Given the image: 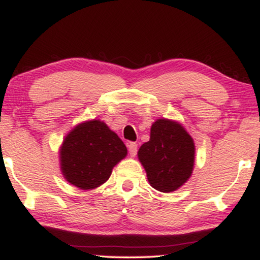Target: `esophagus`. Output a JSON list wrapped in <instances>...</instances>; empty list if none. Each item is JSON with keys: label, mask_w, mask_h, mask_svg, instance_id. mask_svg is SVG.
Returning a JSON list of instances; mask_svg holds the SVG:
<instances>
[{"label": "esophagus", "mask_w": 260, "mask_h": 260, "mask_svg": "<svg viewBox=\"0 0 260 260\" xmlns=\"http://www.w3.org/2000/svg\"><path fill=\"white\" fill-rule=\"evenodd\" d=\"M127 148H129L130 156L135 157V156H136V154H137V144L134 143V142H130V143L127 144Z\"/></svg>", "instance_id": "esophagus-1"}]
</instances>
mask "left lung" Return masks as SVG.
Instances as JSON below:
<instances>
[{
    "label": "left lung",
    "instance_id": "left-lung-1",
    "mask_svg": "<svg viewBox=\"0 0 260 260\" xmlns=\"http://www.w3.org/2000/svg\"><path fill=\"white\" fill-rule=\"evenodd\" d=\"M137 156L150 186L162 193H172L193 173L194 141L176 120L159 118L152 123L150 140L141 145Z\"/></svg>",
    "mask_w": 260,
    "mask_h": 260
}]
</instances>
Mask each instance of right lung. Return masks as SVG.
<instances>
[{"label": "right lung", "mask_w": 260, "mask_h": 260, "mask_svg": "<svg viewBox=\"0 0 260 260\" xmlns=\"http://www.w3.org/2000/svg\"><path fill=\"white\" fill-rule=\"evenodd\" d=\"M127 149L104 122L91 119L66 135L59 150L60 169L67 182L83 190L105 183Z\"/></svg>", "instance_id": "1"}]
</instances>
